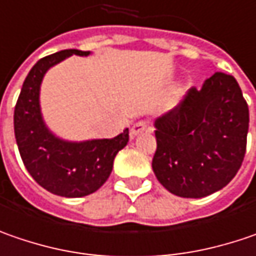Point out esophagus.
Returning a JSON list of instances; mask_svg holds the SVG:
<instances>
[{"mask_svg": "<svg viewBox=\"0 0 256 256\" xmlns=\"http://www.w3.org/2000/svg\"><path fill=\"white\" fill-rule=\"evenodd\" d=\"M150 124L148 122H138L136 124H133V128H130V138L133 139V138H136V136H139L142 134L143 132H146V130H149Z\"/></svg>", "mask_w": 256, "mask_h": 256, "instance_id": "obj_1", "label": "esophagus"}]
</instances>
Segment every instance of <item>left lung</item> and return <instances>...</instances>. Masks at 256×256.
<instances>
[{"label": "left lung", "instance_id": "8db88e82", "mask_svg": "<svg viewBox=\"0 0 256 256\" xmlns=\"http://www.w3.org/2000/svg\"><path fill=\"white\" fill-rule=\"evenodd\" d=\"M152 168L170 194L205 198L235 178L246 152L250 110L234 76L218 72L154 122Z\"/></svg>", "mask_w": 256, "mask_h": 256}]
</instances>
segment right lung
<instances>
[{
    "instance_id": "add662e5",
    "label": "right lung",
    "mask_w": 256,
    "mask_h": 256,
    "mask_svg": "<svg viewBox=\"0 0 256 256\" xmlns=\"http://www.w3.org/2000/svg\"><path fill=\"white\" fill-rule=\"evenodd\" d=\"M90 51L62 50L34 64L24 80L14 110V132L24 166L32 179L48 192L82 198L96 192L108 179L114 158L128 142V128L113 139L68 142L46 126L40 107V87L48 68Z\"/></svg>"
}]
</instances>
